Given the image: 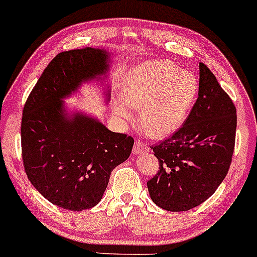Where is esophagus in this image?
Instances as JSON below:
<instances>
[{
	"mask_svg": "<svg viewBox=\"0 0 257 257\" xmlns=\"http://www.w3.org/2000/svg\"><path fill=\"white\" fill-rule=\"evenodd\" d=\"M147 152H149L148 146H147L146 143H143L142 141H136V143H135V146H134L135 154L140 155V154H143V153H147Z\"/></svg>",
	"mask_w": 257,
	"mask_h": 257,
	"instance_id": "obj_1",
	"label": "esophagus"
}]
</instances>
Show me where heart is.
I'll return each instance as SVG.
<instances>
[{
	"label": "heart",
	"mask_w": 257,
	"mask_h": 257,
	"mask_svg": "<svg viewBox=\"0 0 257 257\" xmlns=\"http://www.w3.org/2000/svg\"><path fill=\"white\" fill-rule=\"evenodd\" d=\"M199 81L166 59L132 66L122 82L121 98L111 102L119 119H132L131 108L140 109L141 127L153 137H166L182 126L197 100Z\"/></svg>",
	"instance_id": "heart-1"
}]
</instances>
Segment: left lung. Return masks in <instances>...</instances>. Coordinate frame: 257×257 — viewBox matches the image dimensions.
Here are the masks:
<instances>
[{
    "instance_id": "1",
    "label": "left lung",
    "mask_w": 257,
    "mask_h": 257,
    "mask_svg": "<svg viewBox=\"0 0 257 257\" xmlns=\"http://www.w3.org/2000/svg\"><path fill=\"white\" fill-rule=\"evenodd\" d=\"M237 110L215 75L199 63L198 99L182 127L152 147L159 171L147 182L152 200L167 211H187L216 192L234 151Z\"/></svg>"
}]
</instances>
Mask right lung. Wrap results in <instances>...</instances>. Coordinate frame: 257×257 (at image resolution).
<instances>
[{
    "label": "right lung",
    "instance_id": "1",
    "mask_svg": "<svg viewBox=\"0 0 257 257\" xmlns=\"http://www.w3.org/2000/svg\"><path fill=\"white\" fill-rule=\"evenodd\" d=\"M109 62V52L100 48L57 54L23 110L22 153L29 181L48 201L71 211L99 203L111 171L127 160L134 147L131 136L111 132L82 111L70 114L65 109V98L83 82L105 79Z\"/></svg>",
    "mask_w": 257,
    "mask_h": 257
}]
</instances>
